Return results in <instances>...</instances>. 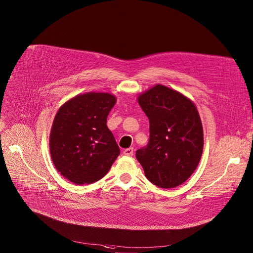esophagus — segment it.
Segmentation results:
<instances>
[{"mask_svg":"<svg viewBox=\"0 0 253 253\" xmlns=\"http://www.w3.org/2000/svg\"><path fill=\"white\" fill-rule=\"evenodd\" d=\"M133 151H134L133 147H129V148H126V149H124L123 154H124L125 156H132V155H133Z\"/></svg>","mask_w":253,"mask_h":253,"instance_id":"1","label":"esophagus"}]
</instances>
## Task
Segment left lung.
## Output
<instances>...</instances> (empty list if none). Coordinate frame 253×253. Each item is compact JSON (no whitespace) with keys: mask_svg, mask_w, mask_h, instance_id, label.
Wrapping results in <instances>:
<instances>
[{"mask_svg":"<svg viewBox=\"0 0 253 253\" xmlns=\"http://www.w3.org/2000/svg\"><path fill=\"white\" fill-rule=\"evenodd\" d=\"M149 120V140L136 150L145 177L161 188H173L195 171L204 149V131L196 107L169 87L154 86L138 96Z\"/></svg>","mask_w":253,"mask_h":253,"instance_id":"8db88e82","label":"left lung"}]
</instances>
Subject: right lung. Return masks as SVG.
Listing matches in <instances>:
<instances>
[{"instance_id":"add662e5","label":"right lung","mask_w":253,"mask_h":253,"mask_svg":"<svg viewBox=\"0 0 253 253\" xmlns=\"http://www.w3.org/2000/svg\"><path fill=\"white\" fill-rule=\"evenodd\" d=\"M116 104L110 93L88 92L65 103L58 111L49 137L56 169L69 181L91 184L102 179L120 155L107 118Z\"/></svg>"}]
</instances>
